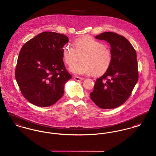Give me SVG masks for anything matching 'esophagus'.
Segmentation results:
<instances>
[{"label": "esophagus", "mask_w": 156, "mask_h": 156, "mask_svg": "<svg viewBox=\"0 0 156 156\" xmlns=\"http://www.w3.org/2000/svg\"><path fill=\"white\" fill-rule=\"evenodd\" d=\"M74 80H75L76 81H82L84 78H81V77H78V76H73Z\"/></svg>", "instance_id": "esophagus-1"}]
</instances>
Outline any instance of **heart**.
Here are the masks:
<instances>
[{"label": "heart", "instance_id": "1", "mask_svg": "<svg viewBox=\"0 0 156 156\" xmlns=\"http://www.w3.org/2000/svg\"><path fill=\"white\" fill-rule=\"evenodd\" d=\"M65 62L72 65L80 59V62L72 66L69 70L77 75H90L94 73L101 75L105 73L112 62L110 49L103 44L90 37H86L75 41L74 46L71 44H65L62 49Z\"/></svg>", "mask_w": 156, "mask_h": 156}]
</instances>
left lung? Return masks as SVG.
Listing matches in <instances>:
<instances>
[{"instance_id": "8db88e82", "label": "left lung", "mask_w": 156, "mask_h": 156, "mask_svg": "<svg viewBox=\"0 0 156 156\" xmlns=\"http://www.w3.org/2000/svg\"><path fill=\"white\" fill-rule=\"evenodd\" d=\"M95 38L110 44L112 62L108 71L97 79L91 98L101 108H115L126 101L137 83V54L128 40L116 33L103 32Z\"/></svg>"}]
</instances>
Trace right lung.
Listing matches in <instances>:
<instances>
[{
    "mask_svg": "<svg viewBox=\"0 0 156 156\" xmlns=\"http://www.w3.org/2000/svg\"><path fill=\"white\" fill-rule=\"evenodd\" d=\"M64 35L44 32L28 41L19 52L15 78L23 97L39 107L54 104L64 95L72 76L63 61Z\"/></svg>",
    "mask_w": 156,
    "mask_h": 156,
    "instance_id": "obj_1",
    "label": "right lung"
}]
</instances>
